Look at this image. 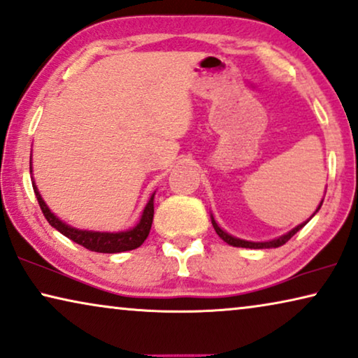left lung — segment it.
Segmentation results:
<instances>
[{
    "mask_svg": "<svg viewBox=\"0 0 358 358\" xmlns=\"http://www.w3.org/2000/svg\"><path fill=\"white\" fill-rule=\"evenodd\" d=\"M321 206H323V201H321V203H320L318 209H316V213H318ZM316 213H315V214H316ZM315 214H313V215H315ZM313 215H311V217H313ZM311 217H310V219H311ZM310 219H308V220H310ZM210 220H213V227H214V230H215V234H217V235L220 236V238H222V240L225 241V243H229V245H231V246H241V248H255V250L278 248V246H282L284 243H287V241H289V240L292 238V236H294V235L296 234V231H299L300 229H303L305 225L308 224V220H306V222L296 225L295 229H292L290 231H287L285 235L279 236V238H274V240H269V241H248V240H241V238H236V236L229 235L227 231L219 227L217 222H215L213 215H210Z\"/></svg>",
    "mask_w": 358,
    "mask_h": 358,
    "instance_id": "8db88e82",
    "label": "left lung"
}]
</instances>
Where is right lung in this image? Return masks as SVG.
<instances>
[{
    "label": "right lung",
    "mask_w": 358,
    "mask_h": 358,
    "mask_svg": "<svg viewBox=\"0 0 358 358\" xmlns=\"http://www.w3.org/2000/svg\"><path fill=\"white\" fill-rule=\"evenodd\" d=\"M30 172H32V162H30ZM34 180V178H32ZM34 193L37 196L38 206L42 209L45 219L48 220V224L53 229H57L59 234L68 236L69 240H73L74 243H78L84 248L95 253H123V251L136 250L138 246L144 243V240L148 238L150 227H152V219H154V194L150 196L148 204L141 214L139 222L134 225L133 229L124 230V231H92V230H79L74 229L71 225L64 224L63 220H59L52 210L48 209V206L45 204V201L40 196L35 181H32Z\"/></svg>",
    "instance_id": "obj_1"
}]
</instances>
